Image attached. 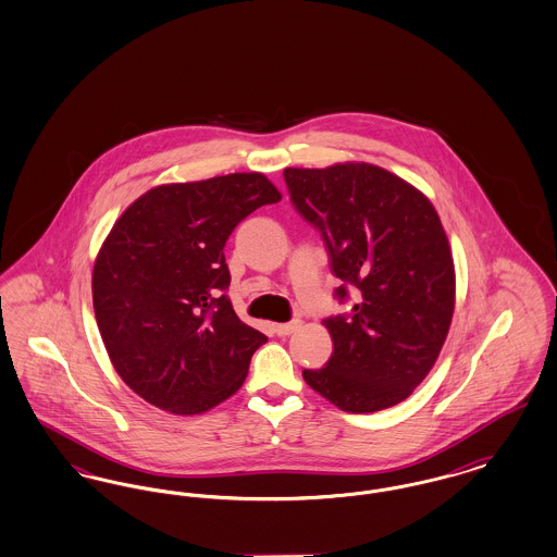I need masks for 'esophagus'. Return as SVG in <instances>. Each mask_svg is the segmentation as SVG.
<instances>
[{
  "label": "esophagus",
  "mask_w": 557,
  "mask_h": 557,
  "mask_svg": "<svg viewBox=\"0 0 557 557\" xmlns=\"http://www.w3.org/2000/svg\"><path fill=\"white\" fill-rule=\"evenodd\" d=\"M300 325V321H289V323H275L273 332L277 335H289L296 327Z\"/></svg>",
  "instance_id": "34e87169"
}]
</instances>
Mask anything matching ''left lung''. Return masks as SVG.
Returning a JSON list of instances; mask_svg holds the SVG:
<instances>
[{
	"instance_id": "left-lung-1",
	"label": "left lung",
	"mask_w": 557,
	"mask_h": 557,
	"mask_svg": "<svg viewBox=\"0 0 557 557\" xmlns=\"http://www.w3.org/2000/svg\"><path fill=\"white\" fill-rule=\"evenodd\" d=\"M284 178L335 277L358 288L352 314L323 321L332 358L302 377L339 410L392 408L429 375L451 325L456 269L442 220L419 188L373 163L286 168Z\"/></svg>"
}]
</instances>
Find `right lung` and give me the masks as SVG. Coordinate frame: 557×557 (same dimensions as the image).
Wrapping results in <instances>:
<instances>
[{
  "label": "right lung",
  "mask_w": 557,
  "mask_h": 557,
  "mask_svg": "<svg viewBox=\"0 0 557 557\" xmlns=\"http://www.w3.org/2000/svg\"><path fill=\"white\" fill-rule=\"evenodd\" d=\"M277 200L265 174H227L159 184L115 220L95 259L92 309L113 369L143 400L188 417L243 387L268 337L223 294V246Z\"/></svg>",
  "instance_id": "right-lung-1"
}]
</instances>
